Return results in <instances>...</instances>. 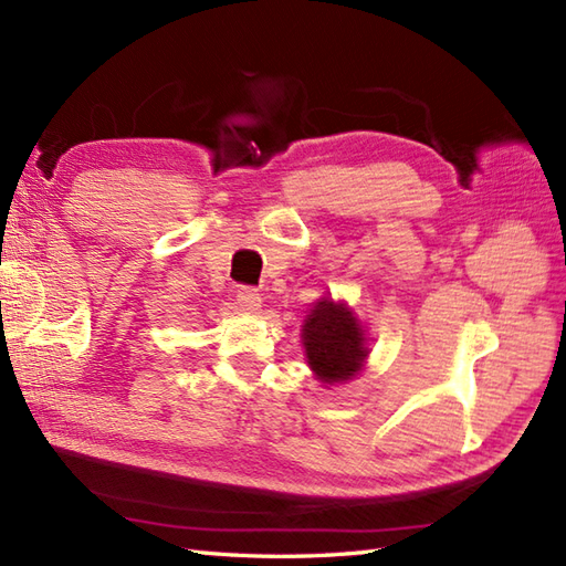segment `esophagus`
Returning <instances> with one entry per match:
<instances>
[{"label": "esophagus", "instance_id": "esophagus-1", "mask_svg": "<svg viewBox=\"0 0 566 566\" xmlns=\"http://www.w3.org/2000/svg\"><path fill=\"white\" fill-rule=\"evenodd\" d=\"M237 301H239V306L249 313H255L260 308V294L253 286H241L237 292Z\"/></svg>", "mask_w": 566, "mask_h": 566}]
</instances>
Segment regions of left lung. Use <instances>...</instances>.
I'll list each match as a JSON object with an SVG mask.
<instances>
[{
    "instance_id": "obj_1",
    "label": "left lung",
    "mask_w": 566,
    "mask_h": 566,
    "mask_svg": "<svg viewBox=\"0 0 566 566\" xmlns=\"http://www.w3.org/2000/svg\"><path fill=\"white\" fill-rule=\"evenodd\" d=\"M364 332L352 311L335 301H321L303 325L308 364L323 382L349 380L366 358Z\"/></svg>"
}]
</instances>
